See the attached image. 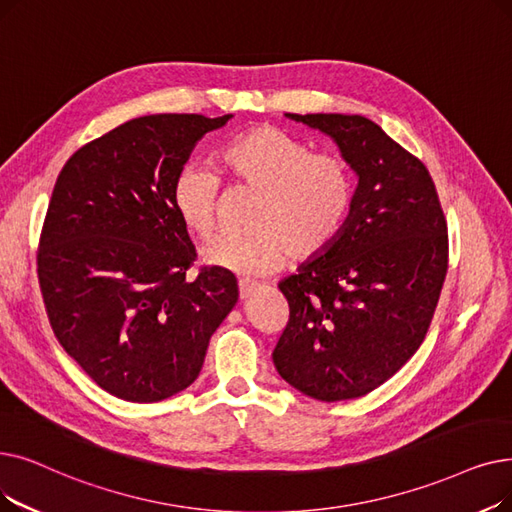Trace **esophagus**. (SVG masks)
I'll return each instance as SVG.
<instances>
[{
	"label": "esophagus",
	"instance_id": "obj_1",
	"mask_svg": "<svg viewBox=\"0 0 512 512\" xmlns=\"http://www.w3.org/2000/svg\"><path fill=\"white\" fill-rule=\"evenodd\" d=\"M255 288H257V282L238 280V295H240V299H247L255 291Z\"/></svg>",
	"mask_w": 512,
	"mask_h": 512
}]
</instances>
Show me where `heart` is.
Listing matches in <instances>:
<instances>
[{"label":"heart","mask_w":512,"mask_h":512,"mask_svg":"<svg viewBox=\"0 0 512 512\" xmlns=\"http://www.w3.org/2000/svg\"><path fill=\"white\" fill-rule=\"evenodd\" d=\"M219 171L261 192L253 234H224L207 244L205 263L240 276H263L295 257L314 259L343 232L353 205V177L339 154L309 148L272 125L238 133L219 150ZM221 180L209 165L192 163L177 173L171 205L196 238L217 228Z\"/></svg>","instance_id":"obj_1"}]
</instances>
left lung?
<instances>
[{"label": "left lung", "instance_id": "8db88e82", "mask_svg": "<svg viewBox=\"0 0 512 512\" xmlns=\"http://www.w3.org/2000/svg\"><path fill=\"white\" fill-rule=\"evenodd\" d=\"M337 142L358 173L339 238L278 288L288 322L282 379L320 402L362 397L425 341L448 274V221L429 169L360 115H295Z\"/></svg>", "mask_w": 512, "mask_h": 512}]
</instances>
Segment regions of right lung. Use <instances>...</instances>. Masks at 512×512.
<instances>
[{"label":"right lung","mask_w":512,"mask_h":512,"mask_svg":"<svg viewBox=\"0 0 512 512\" xmlns=\"http://www.w3.org/2000/svg\"><path fill=\"white\" fill-rule=\"evenodd\" d=\"M232 115H148L64 163L37 249L43 305L64 351L125 402L190 387L238 301L236 278L196 261L171 188L207 131Z\"/></svg>","instance_id":"add662e5"}]
</instances>
